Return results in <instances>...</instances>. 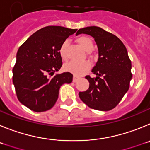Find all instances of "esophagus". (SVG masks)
<instances>
[{
	"label": "esophagus",
	"instance_id": "34e87169",
	"mask_svg": "<svg viewBox=\"0 0 150 150\" xmlns=\"http://www.w3.org/2000/svg\"><path fill=\"white\" fill-rule=\"evenodd\" d=\"M78 79H79V78H78V77H76V76H74L73 77V79H72V81H73V82H76L78 80Z\"/></svg>",
	"mask_w": 150,
	"mask_h": 150
}]
</instances>
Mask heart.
Segmentation results:
<instances>
[{"label":"heart","instance_id":"b5f03b06","mask_svg":"<svg viewBox=\"0 0 150 150\" xmlns=\"http://www.w3.org/2000/svg\"><path fill=\"white\" fill-rule=\"evenodd\" d=\"M77 42L79 44L81 47L85 51L89 52L93 48V42L90 37L85 36H79L77 39ZM69 45L68 40H65L61 43L60 48H59V54L61 58L63 60L67 59V48ZM91 67V64L88 61L76 62L71 61L67 63L64 66V68L67 72L74 74L75 75H82L85 74Z\"/></svg>","mask_w":150,"mask_h":150}]
</instances>
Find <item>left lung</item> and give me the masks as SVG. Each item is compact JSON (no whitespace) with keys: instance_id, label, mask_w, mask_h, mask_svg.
<instances>
[{"instance_id":"left-lung-1","label":"left lung","mask_w":150,"mask_h":150,"mask_svg":"<svg viewBox=\"0 0 150 150\" xmlns=\"http://www.w3.org/2000/svg\"><path fill=\"white\" fill-rule=\"evenodd\" d=\"M90 35L97 44L98 59L92 72L96 75L85 78L90 83L88 90L79 92V97L90 108L110 110L120 102L129 90L132 79V63L127 50L114 34L96 26L81 28L77 31Z\"/></svg>"}]
</instances>
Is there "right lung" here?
<instances>
[{
  "label": "right lung",
  "mask_w": 150,
  "mask_h": 150,
  "mask_svg": "<svg viewBox=\"0 0 150 150\" xmlns=\"http://www.w3.org/2000/svg\"><path fill=\"white\" fill-rule=\"evenodd\" d=\"M77 29L47 26L39 30L19 47L13 69V82L19 102L35 112L52 108L63 83L72 81V74L54 75L62 67L61 43Z\"/></svg>",
  "instance_id": "1"
}]
</instances>
